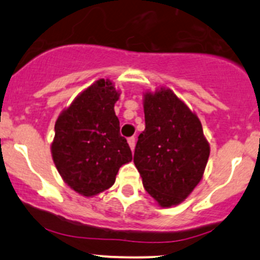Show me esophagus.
Instances as JSON below:
<instances>
[{
    "label": "esophagus",
    "mask_w": 260,
    "mask_h": 260,
    "mask_svg": "<svg viewBox=\"0 0 260 260\" xmlns=\"http://www.w3.org/2000/svg\"><path fill=\"white\" fill-rule=\"evenodd\" d=\"M128 144H129V148L131 150H134V148H136V138L134 137H131V138H128Z\"/></svg>",
    "instance_id": "34e87169"
}]
</instances>
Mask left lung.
Instances as JSON below:
<instances>
[{
    "label": "left lung",
    "mask_w": 260,
    "mask_h": 260,
    "mask_svg": "<svg viewBox=\"0 0 260 260\" xmlns=\"http://www.w3.org/2000/svg\"><path fill=\"white\" fill-rule=\"evenodd\" d=\"M143 107L145 129L138 137L134 165L157 204L175 207L202 181L210 147L198 116L171 89L145 92Z\"/></svg>",
    "instance_id": "1"
}]
</instances>
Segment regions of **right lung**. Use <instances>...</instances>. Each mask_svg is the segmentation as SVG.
Returning <instances> with one entry per match:
<instances>
[{"label":"right lung","mask_w":260,"mask_h":260,"mask_svg":"<svg viewBox=\"0 0 260 260\" xmlns=\"http://www.w3.org/2000/svg\"><path fill=\"white\" fill-rule=\"evenodd\" d=\"M120 94L111 80H96L61 112L55 123L53 162L64 183L84 197L109 189L121 166L132 161L113 110Z\"/></svg>","instance_id":"add662e5"}]
</instances>
